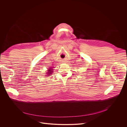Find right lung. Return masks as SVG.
I'll return each instance as SVG.
<instances>
[{
    "mask_svg": "<svg viewBox=\"0 0 127 127\" xmlns=\"http://www.w3.org/2000/svg\"><path fill=\"white\" fill-rule=\"evenodd\" d=\"M51 68H49L50 69H49V70H48V75H50L51 74V73H52V72H53V71H52V69H51ZM48 76H50V75H48Z\"/></svg>",
    "mask_w": 127,
    "mask_h": 127,
    "instance_id": "obj_1",
    "label": "right lung"
}]
</instances>
